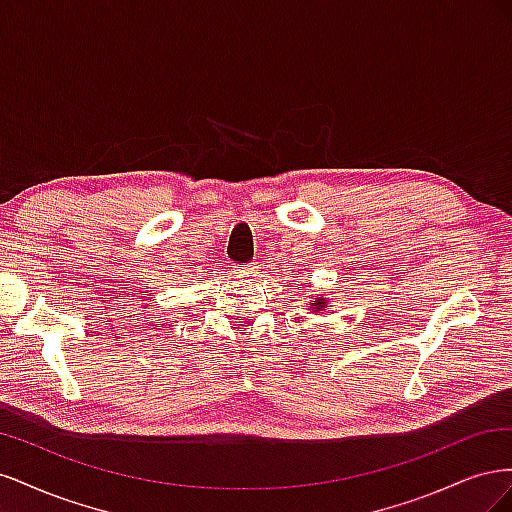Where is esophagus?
<instances>
[{"label": "esophagus", "instance_id": "1", "mask_svg": "<svg viewBox=\"0 0 512 512\" xmlns=\"http://www.w3.org/2000/svg\"><path fill=\"white\" fill-rule=\"evenodd\" d=\"M256 271V265H254V262H250V265H239L237 267V275H252Z\"/></svg>", "mask_w": 512, "mask_h": 512}]
</instances>
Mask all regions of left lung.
<instances>
[{
    "mask_svg": "<svg viewBox=\"0 0 512 512\" xmlns=\"http://www.w3.org/2000/svg\"><path fill=\"white\" fill-rule=\"evenodd\" d=\"M324 307H331V305H329V301L324 299V297H318L316 301H312V309H314L316 314H322V312H324Z\"/></svg>",
    "mask_w": 512,
    "mask_h": 512,
    "instance_id": "1",
    "label": "left lung"
}]
</instances>
